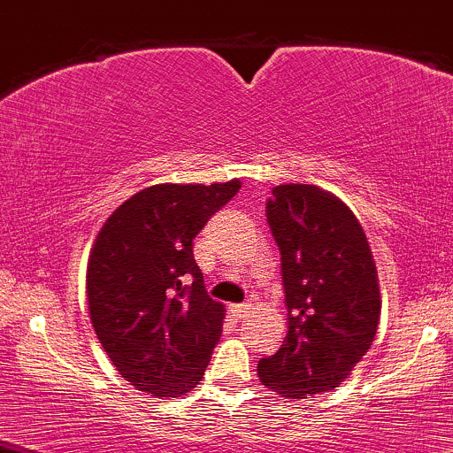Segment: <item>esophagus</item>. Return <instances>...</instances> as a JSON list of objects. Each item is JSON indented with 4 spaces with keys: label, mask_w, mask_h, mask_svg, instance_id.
I'll use <instances>...</instances> for the list:
<instances>
[{
    "label": "esophagus",
    "mask_w": 453,
    "mask_h": 453,
    "mask_svg": "<svg viewBox=\"0 0 453 453\" xmlns=\"http://www.w3.org/2000/svg\"><path fill=\"white\" fill-rule=\"evenodd\" d=\"M250 309H253V305H250V303H238V305H232V313L238 319H244V318L250 316Z\"/></svg>",
    "instance_id": "34e87169"
}]
</instances>
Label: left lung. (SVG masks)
I'll list each match as a JSON object with an SVG mask.
<instances>
[{
	"label": "left lung",
	"mask_w": 453,
	"mask_h": 453,
	"mask_svg": "<svg viewBox=\"0 0 453 453\" xmlns=\"http://www.w3.org/2000/svg\"><path fill=\"white\" fill-rule=\"evenodd\" d=\"M267 221L282 255L288 332L257 374L299 402L342 385L368 353L380 322L379 272L357 217L324 188H272Z\"/></svg>",
	"instance_id": "8db88e82"
}]
</instances>
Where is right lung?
I'll return each instance as SVG.
<instances>
[{
  "instance_id": "1",
  "label": "right lung",
  "mask_w": 453,
  "mask_h": 453,
  "mask_svg": "<svg viewBox=\"0 0 453 453\" xmlns=\"http://www.w3.org/2000/svg\"><path fill=\"white\" fill-rule=\"evenodd\" d=\"M240 180L154 184L112 211L96 236L85 293L89 319L119 374L152 397H181L203 380L226 305L211 299L192 240Z\"/></svg>"
}]
</instances>
